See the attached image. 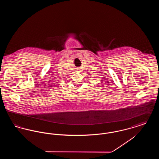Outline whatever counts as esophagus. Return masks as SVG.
<instances>
[{
    "instance_id": "obj_1",
    "label": "esophagus",
    "mask_w": 159,
    "mask_h": 159,
    "mask_svg": "<svg viewBox=\"0 0 159 159\" xmlns=\"http://www.w3.org/2000/svg\"><path fill=\"white\" fill-rule=\"evenodd\" d=\"M77 72H81V71H82V68H77Z\"/></svg>"
}]
</instances>
